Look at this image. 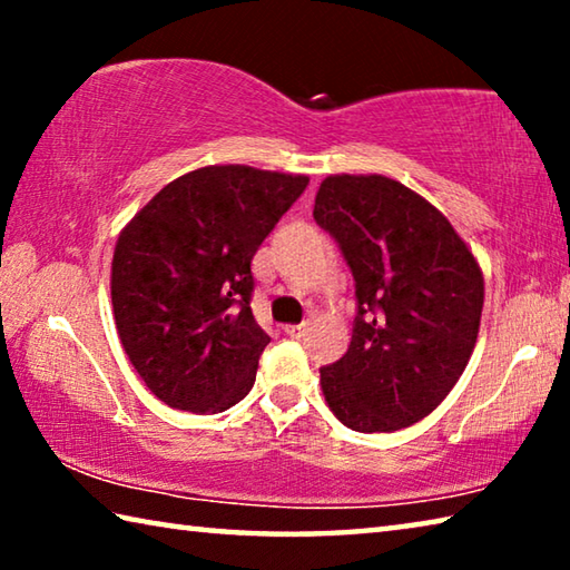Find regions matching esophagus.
<instances>
[{"label": "esophagus", "mask_w": 570, "mask_h": 570, "mask_svg": "<svg viewBox=\"0 0 570 570\" xmlns=\"http://www.w3.org/2000/svg\"><path fill=\"white\" fill-rule=\"evenodd\" d=\"M284 332L292 336V340H298V336H304V324H288L284 326Z\"/></svg>", "instance_id": "1"}]
</instances>
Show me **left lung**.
I'll list each match as a JSON object with an SVG mask.
<instances>
[{
    "label": "left lung",
    "instance_id": "obj_1",
    "mask_svg": "<svg viewBox=\"0 0 570 570\" xmlns=\"http://www.w3.org/2000/svg\"><path fill=\"white\" fill-rule=\"evenodd\" d=\"M314 218L336 238L356 284L352 344L322 366L336 420L394 432L438 407L475 350L485 282L450 220L400 180L326 176Z\"/></svg>",
    "mask_w": 570,
    "mask_h": 570
}]
</instances>
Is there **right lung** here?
Masks as SVG:
<instances>
[{
    "instance_id": "right-lung-1",
    "label": "right lung",
    "mask_w": 570,
    "mask_h": 570,
    "mask_svg": "<svg viewBox=\"0 0 570 570\" xmlns=\"http://www.w3.org/2000/svg\"><path fill=\"white\" fill-rule=\"evenodd\" d=\"M306 186L298 173L206 166L170 180L120 230L115 326L168 407L216 414L254 387L272 340L250 312V258Z\"/></svg>"
}]
</instances>
